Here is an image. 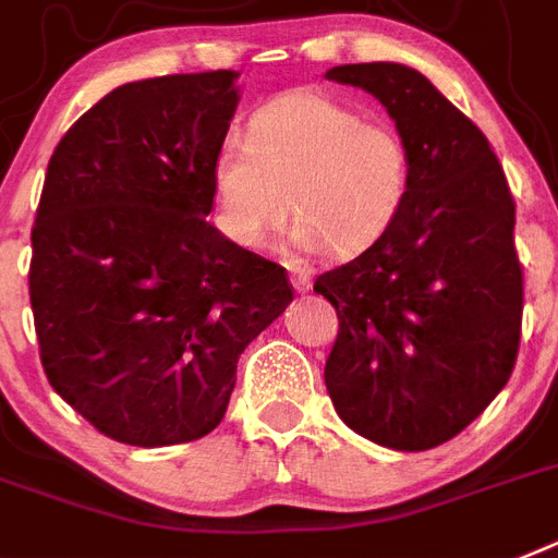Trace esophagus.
Here are the masks:
<instances>
[{"instance_id": "esophagus-1", "label": "esophagus", "mask_w": 558, "mask_h": 558, "mask_svg": "<svg viewBox=\"0 0 558 558\" xmlns=\"http://www.w3.org/2000/svg\"><path fill=\"white\" fill-rule=\"evenodd\" d=\"M290 284L296 293H307L311 290V274L307 270H290Z\"/></svg>"}]
</instances>
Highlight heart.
Here are the masks:
<instances>
[{
  "label": "heart",
  "instance_id": "b5f03b06",
  "mask_svg": "<svg viewBox=\"0 0 558 558\" xmlns=\"http://www.w3.org/2000/svg\"><path fill=\"white\" fill-rule=\"evenodd\" d=\"M219 225L242 247H262L290 214L299 251H371L411 193V154L388 124L365 122L319 90L262 105L247 136L230 133L214 156Z\"/></svg>",
  "mask_w": 558,
  "mask_h": 558
}]
</instances>
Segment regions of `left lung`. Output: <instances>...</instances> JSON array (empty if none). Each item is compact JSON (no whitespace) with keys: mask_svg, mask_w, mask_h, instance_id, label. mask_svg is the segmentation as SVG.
I'll return each mask as SVG.
<instances>
[{"mask_svg":"<svg viewBox=\"0 0 558 558\" xmlns=\"http://www.w3.org/2000/svg\"><path fill=\"white\" fill-rule=\"evenodd\" d=\"M325 76L376 96L411 154L393 228L313 284L339 316L325 385L359 436L430 450L462 434L517 365V205L485 133L422 73L362 62Z\"/></svg>","mask_w":558,"mask_h":558,"instance_id":"1","label":"left lung"}]
</instances>
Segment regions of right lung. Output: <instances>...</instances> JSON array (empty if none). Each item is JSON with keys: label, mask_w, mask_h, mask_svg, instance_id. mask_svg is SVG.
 Segmentation results:
<instances>
[{"label": "right lung", "mask_w": 558, "mask_h": 558, "mask_svg": "<svg viewBox=\"0 0 558 558\" xmlns=\"http://www.w3.org/2000/svg\"><path fill=\"white\" fill-rule=\"evenodd\" d=\"M236 80L128 82L71 124L48 162L31 233L41 367L124 445L210 434L242 351L293 302L284 268L205 222Z\"/></svg>", "instance_id": "obj_1"}]
</instances>
